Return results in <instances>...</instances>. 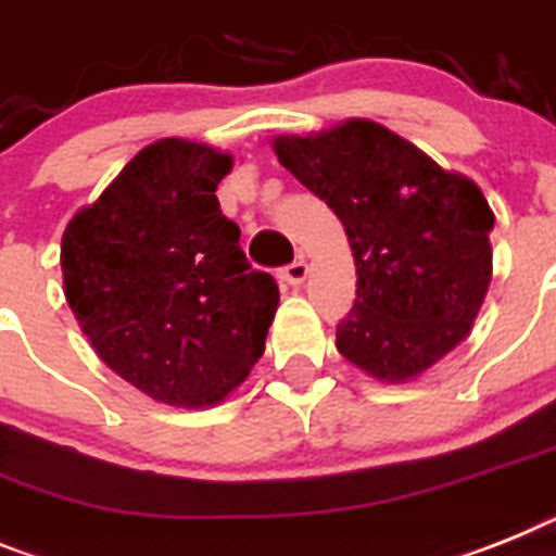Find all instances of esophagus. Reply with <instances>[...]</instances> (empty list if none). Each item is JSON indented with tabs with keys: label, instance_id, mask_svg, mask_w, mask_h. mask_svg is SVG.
Listing matches in <instances>:
<instances>
[{
	"label": "esophagus",
	"instance_id": "1",
	"mask_svg": "<svg viewBox=\"0 0 556 556\" xmlns=\"http://www.w3.org/2000/svg\"><path fill=\"white\" fill-rule=\"evenodd\" d=\"M306 273H309V269H306V261L295 258L292 264H287V267L281 269V278L287 283H292V287H301L303 278H306Z\"/></svg>",
	"mask_w": 556,
	"mask_h": 556
}]
</instances>
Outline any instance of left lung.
<instances>
[{
	"instance_id": "8db88e82",
	"label": "left lung",
	"mask_w": 556,
	"mask_h": 556,
	"mask_svg": "<svg viewBox=\"0 0 556 556\" xmlns=\"http://www.w3.org/2000/svg\"><path fill=\"white\" fill-rule=\"evenodd\" d=\"M273 149L349 236L357 301L337 324V351L402 382L462 343L492 281L495 216L481 188L371 121L275 137Z\"/></svg>"
}]
</instances>
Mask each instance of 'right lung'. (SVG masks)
Segmentation results:
<instances>
[{
    "instance_id": "add662e5",
    "label": "right lung",
    "mask_w": 556,
    "mask_h": 556,
    "mask_svg": "<svg viewBox=\"0 0 556 556\" xmlns=\"http://www.w3.org/2000/svg\"><path fill=\"white\" fill-rule=\"evenodd\" d=\"M230 168L202 142H151L61 239L66 303L98 357L165 405L225 400L278 309V283L250 267L216 199Z\"/></svg>"
}]
</instances>
